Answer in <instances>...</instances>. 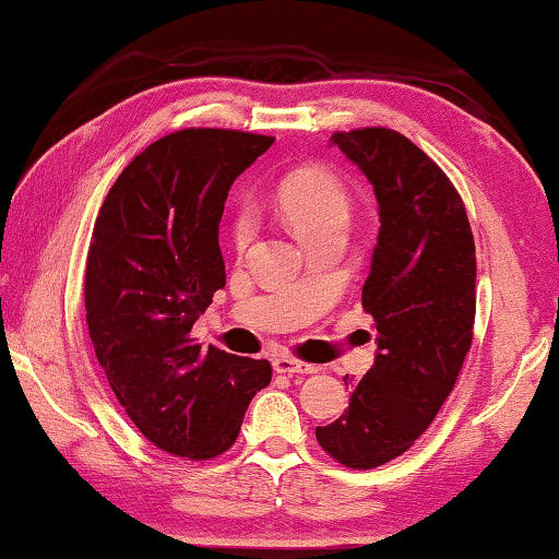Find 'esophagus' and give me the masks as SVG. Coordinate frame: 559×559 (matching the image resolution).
<instances>
[{"label": "esophagus", "instance_id": "34e87169", "mask_svg": "<svg viewBox=\"0 0 559 559\" xmlns=\"http://www.w3.org/2000/svg\"><path fill=\"white\" fill-rule=\"evenodd\" d=\"M273 369L281 374H313L317 372V367L306 365V361L294 359V357H276L273 359Z\"/></svg>", "mask_w": 559, "mask_h": 559}]
</instances>
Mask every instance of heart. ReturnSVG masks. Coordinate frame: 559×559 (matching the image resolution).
<instances>
[{
	"label": "heart",
	"instance_id": "obj_1",
	"mask_svg": "<svg viewBox=\"0 0 559 559\" xmlns=\"http://www.w3.org/2000/svg\"><path fill=\"white\" fill-rule=\"evenodd\" d=\"M276 204L301 240L326 227L347 225L352 207L340 179L317 167L296 169L283 179L276 190ZM250 238H253V219L248 212H238L233 223L235 246L246 248Z\"/></svg>",
	"mask_w": 559,
	"mask_h": 559
}]
</instances>
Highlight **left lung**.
Here are the masks:
<instances>
[{"label": "left lung", "instance_id": "1", "mask_svg": "<svg viewBox=\"0 0 559 559\" xmlns=\"http://www.w3.org/2000/svg\"><path fill=\"white\" fill-rule=\"evenodd\" d=\"M332 144L372 185L380 235L361 306L377 355L352 384L349 407L317 440L334 461L367 471L403 455L451 395L474 340L476 248L451 179L403 133L369 126Z\"/></svg>", "mask_w": 559, "mask_h": 559}]
</instances>
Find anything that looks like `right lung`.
I'll use <instances>...</instances> for the list:
<instances>
[{
	"instance_id": "add662e5",
	"label": "right lung",
	"mask_w": 559,
	"mask_h": 559,
	"mask_svg": "<svg viewBox=\"0 0 559 559\" xmlns=\"http://www.w3.org/2000/svg\"><path fill=\"white\" fill-rule=\"evenodd\" d=\"M273 136L182 129L116 179L93 227L85 321L116 400L146 440L207 461L240 433L271 361L202 349L192 326L225 286L217 230L235 179Z\"/></svg>"
}]
</instances>
